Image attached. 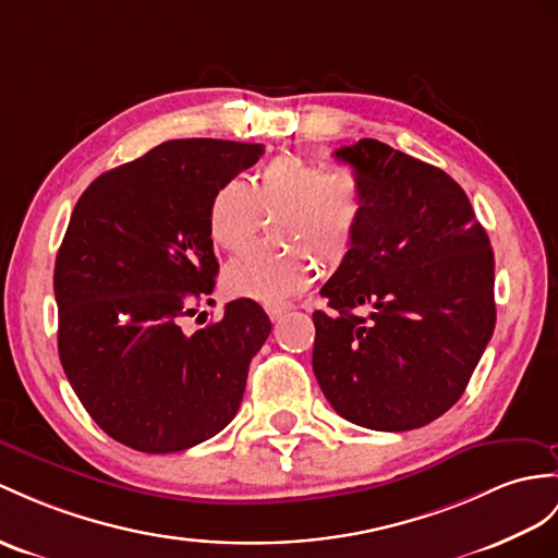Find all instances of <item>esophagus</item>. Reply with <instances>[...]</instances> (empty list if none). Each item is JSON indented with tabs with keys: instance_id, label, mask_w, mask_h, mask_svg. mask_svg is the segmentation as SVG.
<instances>
[{
	"instance_id": "esophagus-1",
	"label": "esophagus",
	"mask_w": 558,
	"mask_h": 558,
	"mask_svg": "<svg viewBox=\"0 0 558 558\" xmlns=\"http://www.w3.org/2000/svg\"><path fill=\"white\" fill-rule=\"evenodd\" d=\"M265 310H267L269 319L275 322V319H279V317L283 315V312H289V310H291V305H287V303H277V305H267Z\"/></svg>"
}]
</instances>
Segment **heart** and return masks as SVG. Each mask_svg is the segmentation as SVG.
<instances>
[{"instance_id": "heart-1", "label": "heart", "mask_w": 558, "mask_h": 558, "mask_svg": "<svg viewBox=\"0 0 558 558\" xmlns=\"http://www.w3.org/2000/svg\"><path fill=\"white\" fill-rule=\"evenodd\" d=\"M277 215V239L295 248H253L234 257L225 269L232 295L277 305L315 281L317 260L341 265L362 229V186L345 170L329 172L301 156H277L257 170L251 186L232 177L215 189L208 234L215 246L236 253L255 241L265 217Z\"/></svg>"}]
</instances>
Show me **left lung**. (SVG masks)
<instances>
[{
	"mask_svg": "<svg viewBox=\"0 0 558 558\" xmlns=\"http://www.w3.org/2000/svg\"><path fill=\"white\" fill-rule=\"evenodd\" d=\"M355 172L364 220L324 283L312 369L333 410L372 430H412L464 396L495 331V255L450 174L360 140L333 154Z\"/></svg>",
	"mask_w": 558,
	"mask_h": 558,
	"instance_id": "1",
	"label": "left lung"
}]
</instances>
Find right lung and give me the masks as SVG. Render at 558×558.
Returning <instances> with one entry per match:
<instances>
[{
  "instance_id": "add662e5",
  "label": "right lung",
  "mask_w": 558,
  "mask_h": 558,
  "mask_svg": "<svg viewBox=\"0 0 558 558\" xmlns=\"http://www.w3.org/2000/svg\"><path fill=\"white\" fill-rule=\"evenodd\" d=\"M263 154V144L166 142L99 174L71 215L53 267L59 357L89 416L132 450L182 452L236 416L269 317L239 298L192 336L182 319L215 289V189Z\"/></svg>"
}]
</instances>
